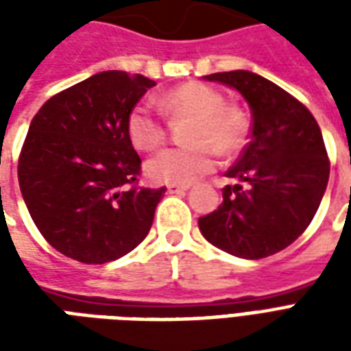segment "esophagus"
<instances>
[{"instance_id":"obj_1","label":"esophagus","mask_w":351,"mask_h":351,"mask_svg":"<svg viewBox=\"0 0 351 351\" xmlns=\"http://www.w3.org/2000/svg\"><path fill=\"white\" fill-rule=\"evenodd\" d=\"M188 188H190V186H182V184H169L167 191L169 193H184Z\"/></svg>"}]
</instances>
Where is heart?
<instances>
[{
  "instance_id": "b5f03b06",
  "label": "heart",
  "mask_w": 351,
  "mask_h": 351,
  "mask_svg": "<svg viewBox=\"0 0 351 351\" xmlns=\"http://www.w3.org/2000/svg\"><path fill=\"white\" fill-rule=\"evenodd\" d=\"M169 116L191 118L186 130L188 146L161 150L146 161V176L156 184H190L216 167V150L239 152L250 135V116L239 105L226 103V95L210 84L191 80L171 88L160 97ZM125 131L137 150L150 152L165 141V123L158 110L141 101L125 118Z\"/></svg>"
}]
</instances>
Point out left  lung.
Returning <instances> with one entry per match:
<instances>
[{
  "label": "left lung",
  "instance_id": "1",
  "mask_svg": "<svg viewBox=\"0 0 351 351\" xmlns=\"http://www.w3.org/2000/svg\"><path fill=\"white\" fill-rule=\"evenodd\" d=\"M206 80L235 88L252 110L250 143L226 176L223 201L199 218L216 248L261 259L302 235L322 203L329 158L316 118L301 101L250 71L214 73Z\"/></svg>",
  "mask_w": 351,
  "mask_h": 351
}]
</instances>
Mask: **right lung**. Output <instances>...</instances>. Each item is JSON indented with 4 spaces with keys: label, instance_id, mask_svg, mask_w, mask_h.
Returning a JSON list of instances; mask_svg holds the SVG:
<instances>
[{
    "label": "right lung",
    "instance_id": "1",
    "mask_svg": "<svg viewBox=\"0 0 351 351\" xmlns=\"http://www.w3.org/2000/svg\"><path fill=\"white\" fill-rule=\"evenodd\" d=\"M156 86L143 75L103 71L52 95L34 116L19 184L45 241L80 263L130 254L152 228L165 188H141V158L125 118Z\"/></svg>",
    "mask_w": 351,
    "mask_h": 351
}]
</instances>
